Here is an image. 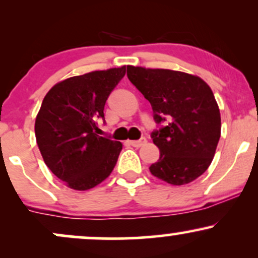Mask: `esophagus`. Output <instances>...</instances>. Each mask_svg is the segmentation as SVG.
Listing matches in <instances>:
<instances>
[{
  "label": "esophagus",
  "mask_w": 258,
  "mask_h": 258,
  "mask_svg": "<svg viewBox=\"0 0 258 258\" xmlns=\"http://www.w3.org/2000/svg\"><path fill=\"white\" fill-rule=\"evenodd\" d=\"M146 143H147V138L146 137H142L141 139H138V141H130V144H131V146L135 147V148H139V147L144 146Z\"/></svg>",
  "instance_id": "esophagus-1"
}]
</instances>
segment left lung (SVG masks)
<instances>
[{
    "label": "left lung",
    "instance_id": "obj_1",
    "mask_svg": "<svg viewBox=\"0 0 258 258\" xmlns=\"http://www.w3.org/2000/svg\"><path fill=\"white\" fill-rule=\"evenodd\" d=\"M127 78L149 100L158 125L150 137L160 158L150 172L173 185L193 182L210 166L221 137L211 88L198 76L167 69L128 65Z\"/></svg>",
    "mask_w": 258,
    "mask_h": 258
}]
</instances>
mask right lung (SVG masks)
Listing matches in <instances>:
<instances>
[{
  "mask_svg": "<svg viewBox=\"0 0 258 258\" xmlns=\"http://www.w3.org/2000/svg\"><path fill=\"white\" fill-rule=\"evenodd\" d=\"M126 67L74 76L53 86L41 104L35 136L44 164L75 190L102 183L116 165L122 144L96 135L104 105Z\"/></svg>",
  "mask_w": 258,
  "mask_h": 258,
  "instance_id": "1",
  "label": "right lung"
}]
</instances>
